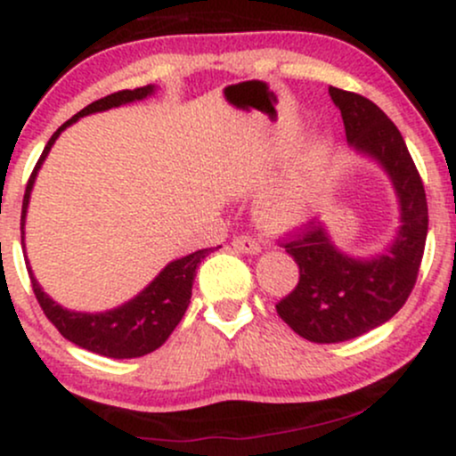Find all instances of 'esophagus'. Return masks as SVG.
Returning <instances> with one entry per match:
<instances>
[{"mask_svg": "<svg viewBox=\"0 0 456 456\" xmlns=\"http://www.w3.org/2000/svg\"><path fill=\"white\" fill-rule=\"evenodd\" d=\"M232 246L235 250H240V253H246V255L261 253V246L255 242L253 238H248V235H238V238H233Z\"/></svg>", "mask_w": 456, "mask_h": 456, "instance_id": "obj_1", "label": "esophagus"}]
</instances>
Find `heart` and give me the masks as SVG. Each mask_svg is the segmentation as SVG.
I'll list each match as a JSON object with an SVG mask.
<instances>
[{
  "label": "heart",
  "mask_w": 456,
  "mask_h": 456,
  "mask_svg": "<svg viewBox=\"0 0 456 456\" xmlns=\"http://www.w3.org/2000/svg\"><path fill=\"white\" fill-rule=\"evenodd\" d=\"M326 174V148L313 150L289 174L265 186L255 203L257 221L272 232H287L308 221Z\"/></svg>",
  "instance_id": "1"
}]
</instances>
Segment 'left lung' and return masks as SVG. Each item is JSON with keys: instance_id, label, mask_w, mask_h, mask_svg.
I'll return each instance as SVG.
<instances>
[{"instance_id": "8db88e82", "label": "left lung", "mask_w": 456, "mask_h": 456, "mask_svg": "<svg viewBox=\"0 0 456 456\" xmlns=\"http://www.w3.org/2000/svg\"><path fill=\"white\" fill-rule=\"evenodd\" d=\"M328 92L341 111L347 143L390 177L399 229L384 253L370 257L343 253L319 221L282 244L300 268V281L276 313L311 343L349 341L396 315L416 285L428 229L425 186L399 128L369 98L338 87Z\"/></svg>"}]
</instances>
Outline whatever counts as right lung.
<instances>
[{
	"label": "right lung",
	"instance_id": "add662e5",
	"mask_svg": "<svg viewBox=\"0 0 456 456\" xmlns=\"http://www.w3.org/2000/svg\"><path fill=\"white\" fill-rule=\"evenodd\" d=\"M154 92L156 86L115 92L111 96H104L101 101L87 104L86 109H81L77 115H72L66 124H61V126L55 130L53 137L46 143L40 160L36 162L28 182V188H25L23 212H20V244L25 246V216H28L31 188H34L36 175H38L40 167H43L45 159L49 156L51 148H53L55 139L60 137L68 126H72L78 118H86V115L90 113L109 111V109L122 107V104L128 102L143 101V98L151 96ZM216 248H221V246H216ZM212 250L214 248H201L186 255V257L174 259L171 264H167L165 268L160 270V274L156 276L143 291H139L133 300L102 313L70 311V308L57 305L53 297H49V294L40 287V282L36 281L29 261H25V264H28L36 300L43 306L49 322L60 330L61 337L68 338L70 343L78 345V347L87 349V352L107 355V358L115 360H124L151 354L169 338V334L174 332L177 323H180V319L184 317L188 305H191L192 282H195L199 264H201Z\"/></svg>",
	"mask_w": 456,
	"mask_h": 456
}]
</instances>
